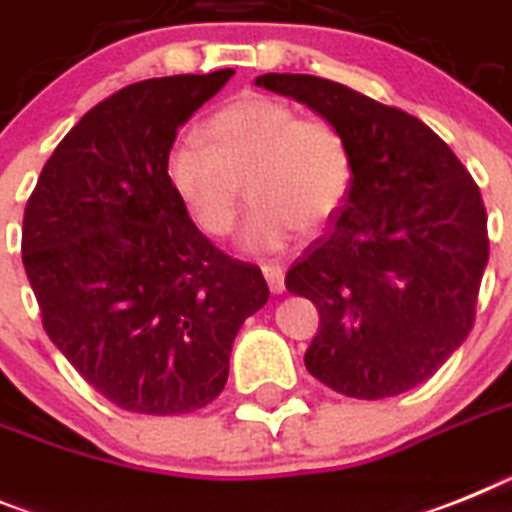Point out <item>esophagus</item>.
Returning <instances> with one entry per match:
<instances>
[{"mask_svg": "<svg viewBox=\"0 0 512 512\" xmlns=\"http://www.w3.org/2000/svg\"><path fill=\"white\" fill-rule=\"evenodd\" d=\"M261 272H264L266 285H269V290H272L274 295L285 292V272H282V266H279V264H264V266H261Z\"/></svg>", "mask_w": 512, "mask_h": 512, "instance_id": "34e87169", "label": "esophagus"}]
</instances>
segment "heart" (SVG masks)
<instances>
[{"instance_id":"1","label":"heart","mask_w":512,"mask_h":512,"mask_svg":"<svg viewBox=\"0 0 512 512\" xmlns=\"http://www.w3.org/2000/svg\"><path fill=\"white\" fill-rule=\"evenodd\" d=\"M204 136L186 134L165 157V173L191 220L222 238L235 227L243 178L253 196L240 246L272 253L298 227L318 230L344 207L352 186L347 139L323 119L266 95H248L220 108Z\"/></svg>"}]
</instances>
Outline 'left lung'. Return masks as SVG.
I'll use <instances>...</instances> for the list:
<instances>
[{
    "instance_id": "8db88e82",
    "label": "left lung",
    "mask_w": 512,
    "mask_h": 512,
    "mask_svg": "<svg viewBox=\"0 0 512 512\" xmlns=\"http://www.w3.org/2000/svg\"><path fill=\"white\" fill-rule=\"evenodd\" d=\"M347 139L352 186L285 285L318 308L305 368L352 399H388L440 370L474 326L489 259L469 170L427 124L313 74H261Z\"/></svg>"
}]
</instances>
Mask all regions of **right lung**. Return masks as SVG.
I'll list each match as a JSON object with an SVG mask.
<instances>
[{
  "label": "right lung",
  "instance_id": "1",
  "mask_svg": "<svg viewBox=\"0 0 512 512\" xmlns=\"http://www.w3.org/2000/svg\"><path fill=\"white\" fill-rule=\"evenodd\" d=\"M233 74L155 77L100 100L25 207L23 264L43 329L126 412L173 417L217 399L235 334L269 300L259 266L212 246L165 173L178 126Z\"/></svg>",
  "mask_w": 512,
  "mask_h": 512
}]
</instances>
